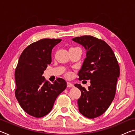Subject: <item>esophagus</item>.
Returning <instances> with one entry per match:
<instances>
[{
  "label": "esophagus",
  "instance_id": "obj_1",
  "mask_svg": "<svg viewBox=\"0 0 135 135\" xmlns=\"http://www.w3.org/2000/svg\"><path fill=\"white\" fill-rule=\"evenodd\" d=\"M67 84L68 88H73V87H74V84L71 83H70V82H67Z\"/></svg>",
  "mask_w": 135,
  "mask_h": 135
}]
</instances>
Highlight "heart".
<instances>
[{
  "instance_id": "b5f03b06",
  "label": "heart",
  "mask_w": 135,
  "mask_h": 135,
  "mask_svg": "<svg viewBox=\"0 0 135 135\" xmlns=\"http://www.w3.org/2000/svg\"><path fill=\"white\" fill-rule=\"evenodd\" d=\"M71 76V74H70V73H67V77H70Z\"/></svg>"
}]
</instances>
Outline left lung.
I'll return each instance as SVG.
<instances>
[{"mask_svg":"<svg viewBox=\"0 0 135 135\" xmlns=\"http://www.w3.org/2000/svg\"><path fill=\"white\" fill-rule=\"evenodd\" d=\"M86 49V58L79 71V80H90L86 89L80 84L74 86L81 91L78 102L80 113L88 118L104 114L115 97L120 67L111 47L92 36L76 37L72 39Z\"/></svg>","mask_w":135,"mask_h":135,"instance_id":"8db88e82","label":"left lung"}]
</instances>
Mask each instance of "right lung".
<instances>
[{
	"instance_id": "add662e5",
	"label": "right lung",
	"mask_w": 135,
	"mask_h": 135,
	"mask_svg": "<svg viewBox=\"0 0 135 135\" xmlns=\"http://www.w3.org/2000/svg\"><path fill=\"white\" fill-rule=\"evenodd\" d=\"M62 39L43 38L28 45L20 56L15 68V95L24 111L40 118L52 110L58 96L67 88L65 80L53 84L42 75L51 63L52 50Z\"/></svg>"
}]
</instances>
